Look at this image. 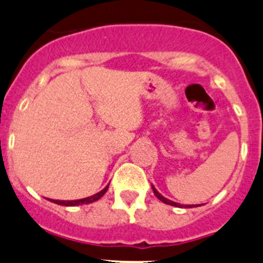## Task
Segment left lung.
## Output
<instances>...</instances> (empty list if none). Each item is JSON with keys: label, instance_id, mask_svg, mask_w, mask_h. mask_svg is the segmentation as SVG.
Instances as JSON below:
<instances>
[{"label": "left lung", "instance_id": "1", "mask_svg": "<svg viewBox=\"0 0 263 263\" xmlns=\"http://www.w3.org/2000/svg\"><path fill=\"white\" fill-rule=\"evenodd\" d=\"M152 189H153V191H154L155 196H157L158 199L162 200L163 203H165V204H168V205H173V207H178V208H193V207H198V205H200V204H198V205H187V204L182 205V204H180V203L172 202V200H170V199H167V198H164V196H163L162 194H160L159 191H158L157 189H155L153 185H152Z\"/></svg>", "mask_w": 263, "mask_h": 263}]
</instances>
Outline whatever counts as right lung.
<instances>
[{
	"label": "right lung",
	"instance_id": "right-lung-1",
	"mask_svg": "<svg viewBox=\"0 0 263 263\" xmlns=\"http://www.w3.org/2000/svg\"><path fill=\"white\" fill-rule=\"evenodd\" d=\"M108 189H109V185L105 186V187H104L101 191L96 193L95 195L87 196V198H83V199H77V200H55V199H48V200H50V202H52V203H55V204L65 205V207H76V205L90 204V203H93V202H96V200L100 199L101 196H103L104 194H105L106 191H108Z\"/></svg>",
	"mask_w": 263,
	"mask_h": 263
}]
</instances>
